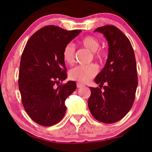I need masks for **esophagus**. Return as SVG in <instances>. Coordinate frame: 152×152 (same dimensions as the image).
Wrapping results in <instances>:
<instances>
[{
  "label": "esophagus",
  "mask_w": 152,
  "mask_h": 152,
  "mask_svg": "<svg viewBox=\"0 0 152 152\" xmlns=\"http://www.w3.org/2000/svg\"><path fill=\"white\" fill-rule=\"evenodd\" d=\"M84 85L82 84V83H80V82H77V88H82V87H84Z\"/></svg>",
  "instance_id": "1"
}]
</instances>
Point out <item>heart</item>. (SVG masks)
Segmentation results:
<instances>
[{"instance_id": "obj_1", "label": "heart", "mask_w": 152, "mask_h": 152, "mask_svg": "<svg viewBox=\"0 0 152 152\" xmlns=\"http://www.w3.org/2000/svg\"><path fill=\"white\" fill-rule=\"evenodd\" d=\"M79 44L92 52L93 57L95 59L102 61L106 57L105 50L99 48V41L94 36L88 35L83 37L79 41ZM75 50L73 45L70 43L66 45L62 50V57L65 64L67 65H72L75 61ZM97 71L96 66L93 64L80 65L70 70L68 75L71 80L86 83L89 82L96 75Z\"/></svg>"}]
</instances>
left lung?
<instances>
[{
    "instance_id": "1",
    "label": "left lung",
    "mask_w": 152,
    "mask_h": 152,
    "mask_svg": "<svg viewBox=\"0 0 152 152\" xmlns=\"http://www.w3.org/2000/svg\"><path fill=\"white\" fill-rule=\"evenodd\" d=\"M95 31L107 38L109 55L105 66L94 80L100 84L99 88L90 87L88 106L97 120L111 124L123 118L134 104L138 82L136 58L130 41L115 26L106 25Z\"/></svg>"
}]
</instances>
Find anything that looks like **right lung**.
Returning <instances> with one entry per match:
<instances>
[{
  "mask_svg": "<svg viewBox=\"0 0 152 152\" xmlns=\"http://www.w3.org/2000/svg\"><path fill=\"white\" fill-rule=\"evenodd\" d=\"M82 32L47 26L33 34L23 52L18 74V88L26 113L33 121L53 126L65 115V100L75 91L67 77L62 50Z\"/></svg>",
  "mask_w": 152,
  "mask_h": 152,
  "instance_id": "add662e5",
  "label": "right lung"
}]
</instances>
